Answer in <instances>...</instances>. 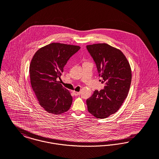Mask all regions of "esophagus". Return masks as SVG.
<instances>
[{
  "label": "esophagus",
  "instance_id": "1",
  "mask_svg": "<svg viewBox=\"0 0 159 159\" xmlns=\"http://www.w3.org/2000/svg\"><path fill=\"white\" fill-rule=\"evenodd\" d=\"M73 94H74L75 96L78 95H80V92H76V91H73Z\"/></svg>",
  "mask_w": 159,
  "mask_h": 159
}]
</instances>
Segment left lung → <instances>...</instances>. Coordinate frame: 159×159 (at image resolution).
Wrapping results in <instances>:
<instances>
[{
  "instance_id": "obj_1",
  "label": "left lung",
  "mask_w": 159,
  "mask_h": 159,
  "mask_svg": "<svg viewBox=\"0 0 159 159\" xmlns=\"http://www.w3.org/2000/svg\"><path fill=\"white\" fill-rule=\"evenodd\" d=\"M97 68L104 89L95 91L86 100L88 111L104 119L117 112L127 98L132 81V70L123 52L107 43L86 46Z\"/></svg>"
}]
</instances>
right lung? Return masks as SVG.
<instances>
[{"label":"right lung","mask_w":159,"mask_h":159,"mask_svg":"<svg viewBox=\"0 0 159 159\" xmlns=\"http://www.w3.org/2000/svg\"><path fill=\"white\" fill-rule=\"evenodd\" d=\"M80 49L79 46L52 43L39 49L32 59L29 67L32 88L40 106L49 113H64L71 105L70 92L58 80L68 59Z\"/></svg>","instance_id":"obj_1"}]
</instances>
